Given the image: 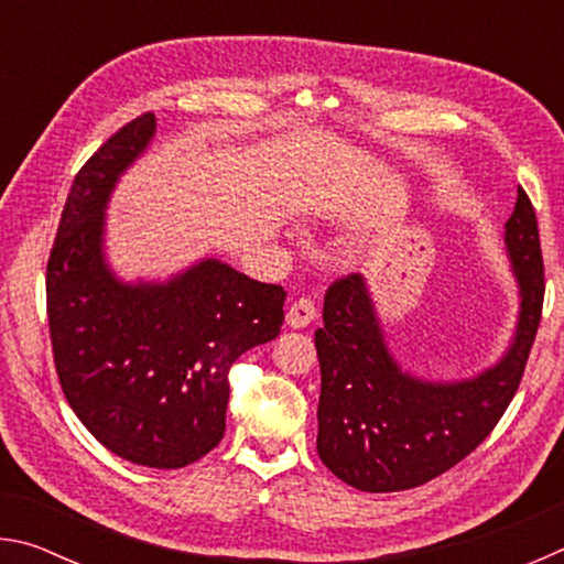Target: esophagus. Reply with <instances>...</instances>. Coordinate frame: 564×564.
I'll return each mask as SVG.
<instances>
[{
    "label": "esophagus",
    "instance_id": "1",
    "mask_svg": "<svg viewBox=\"0 0 564 564\" xmlns=\"http://www.w3.org/2000/svg\"><path fill=\"white\" fill-rule=\"evenodd\" d=\"M313 318H316V303L311 299L293 301L289 313H285V323H289L291 328H305L308 323H313Z\"/></svg>",
    "mask_w": 564,
    "mask_h": 564
}]
</instances>
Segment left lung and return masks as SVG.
Masks as SVG:
<instances>
[{
	"instance_id": "left-lung-1",
	"label": "left lung",
	"mask_w": 564,
	"mask_h": 564,
	"mask_svg": "<svg viewBox=\"0 0 564 564\" xmlns=\"http://www.w3.org/2000/svg\"><path fill=\"white\" fill-rule=\"evenodd\" d=\"M505 246L520 289L518 330L492 368L457 383H431L398 366L360 273L330 283L316 330L318 455L343 482L362 492L417 488L470 455L498 425L518 393L545 299L538 216L522 188L505 224Z\"/></svg>"
}]
</instances>
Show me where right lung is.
Here are the masks:
<instances>
[{"instance_id":"1","label":"right lung","mask_w":564,"mask_h":564,"mask_svg":"<svg viewBox=\"0 0 564 564\" xmlns=\"http://www.w3.org/2000/svg\"><path fill=\"white\" fill-rule=\"evenodd\" d=\"M141 113L76 174L46 263L56 376L84 427L137 465L176 470L221 443L228 370L281 333L285 291L204 259L166 283H123L104 261V212L154 139Z\"/></svg>"}]
</instances>
